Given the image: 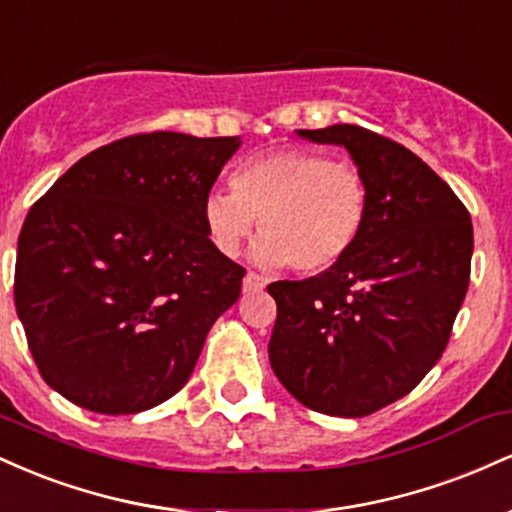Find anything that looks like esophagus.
Listing matches in <instances>:
<instances>
[{
	"mask_svg": "<svg viewBox=\"0 0 512 512\" xmlns=\"http://www.w3.org/2000/svg\"><path fill=\"white\" fill-rule=\"evenodd\" d=\"M264 286H267V276H262V274H255V272H250V274L245 276V279H243V291H245V293H252V291H262Z\"/></svg>",
	"mask_w": 512,
	"mask_h": 512,
	"instance_id": "34e87169",
	"label": "esophagus"
}]
</instances>
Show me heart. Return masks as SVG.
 Here are the masks:
<instances>
[{
  "label": "heart",
  "mask_w": 512,
  "mask_h": 512,
  "mask_svg": "<svg viewBox=\"0 0 512 512\" xmlns=\"http://www.w3.org/2000/svg\"><path fill=\"white\" fill-rule=\"evenodd\" d=\"M202 216L223 255L236 257L260 219L264 236L252 248L257 264L325 274L361 243L370 219V187L351 163L281 146L240 163L233 190H211Z\"/></svg>",
  "instance_id": "1"
}]
</instances>
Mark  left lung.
I'll list each match as a JSON object with an SVG mask.
<instances>
[{
	"label": "left lung",
	"instance_id": "left-lung-1",
	"mask_svg": "<svg viewBox=\"0 0 512 512\" xmlns=\"http://www.w3.org/2000/svg\"><path fill=\"white\" fill-rule=\"evenodd\" d=\"M349 151L370 187V219L342 264L267 286L269 361L308 409L358 419L409 395L438 363L460 313L474 233L460 197L419 156L356 125L298 129Z\"/></svg>",
	"mask_w": 512,
	"mask_h": 512
}]
</instances>
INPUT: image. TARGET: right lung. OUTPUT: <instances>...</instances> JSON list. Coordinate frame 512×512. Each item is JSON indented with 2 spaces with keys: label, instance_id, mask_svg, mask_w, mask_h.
Returning a JSON list of instances; mask_svg holds the SVG:
<instances>
[{
  "label": "right lung",
  "instance_id": "obj_1",
  "mask_svg": "<svg viewBox=\"0 0 512 512\" xmlns=\"http://www.w3.org/2000/svg\"><path fill=\"white\" fill-rule=\"evenodd\" d=\"M238 137L132 134L76 161L28 211L16 313L52 390L137 414L190 380L245 269L211 243L202 204Z\"/></svg>",
  "mask_w": 512,
  "mask_h": 512
}]
</instances>
